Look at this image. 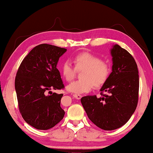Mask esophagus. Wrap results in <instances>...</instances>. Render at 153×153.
I'll list each match as a JSON object with an SVG mask.
<instances>
[{
    "label": "esophagus",
    "mask_w": 153,
    "mask_h": 153,
    "mask_svg": "<svg viewBox=\"0 0 153 153\" xmlns=\"http://www.w3.org/2000/svg\"><path fill=\"white\" fill-rule=\"evenodd\" d=\"M73 97H74V98H76V99H80L82 98V95H80V94H74V95H73Z\"/></svg>",
    "instance_id": "34e87169"
}]
</instances>
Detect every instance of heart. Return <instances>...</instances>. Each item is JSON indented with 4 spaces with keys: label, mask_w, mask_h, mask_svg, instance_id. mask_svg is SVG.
<instances>
[{
    "label": "heart",
    "mask_w": 153,
    "mask_h": 153,
    "mask_svg": "<svg viewBox=\"0 0 153 153\" xmlns=\"http://www.w3.org/2000/svg\"><path fill=\"white\" fill-rule=\"evenodd\" d=\"M73 61L75 67L69 60H65L60 69L62 76L68 82L74 78L76 70H83L80 75L82 79L71 82L67 86V90L71 93H88L93 88V85L97 88L103 86L110 75V66L103 62L101 58L90 52L78 53L73 58Z\"/></svg>",
    "instance_id": "heart-1"
}]
</instances>
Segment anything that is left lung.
<instances>
[{
  "label": "left lung",
  "mask_w": 153,
  "mask_h": 153,
  "mask_svg": "<svg viewBox=\"0 0 153 153\" xmlns=\"http://www.w3.org/2000/svg\"><path fill=\"white\" fill-rule=\"evenodd\" d=\"M110 53L112 71L100 89L102 97L81 99L89 119L105 131L120 128L130 119L137 107L139 92V75L133 57L118 44L112 46ZM103 91L108 94H102Z\"/></svg>",
  "instance_id": "1"
}]
</instances>
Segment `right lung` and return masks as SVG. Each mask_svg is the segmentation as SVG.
Masks as SVG:
<instances>
[{
    "instance_id": "add662e5",
    "label": "right lung",
    "mask_w": 153,
    "mask_h": 153,
    "mask_svg": "<svg viewBox=\"0 0 153 153\" xmlns=\"http://www.w3.org/2000/svg\"><path fill=\"white\" fill-rule=\"evenodd\" d=\"M66 51L46 43L37 45L24 58L17 72L15 88L19 110L24 120L37 129H51L64 117L65 111L60 107L63 94L50 91L64 88L56 66Z\"/></svg>"
}]
</instances>
